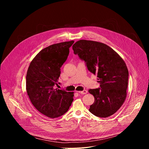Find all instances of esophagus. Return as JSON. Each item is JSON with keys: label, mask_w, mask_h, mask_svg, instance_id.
Returning a JSON list of instances; mask_svg holds the SVG:
<instances>
[{"label": "esophagus", "mask_w": 149, "mask_h": 149, "mask_svg": "<svg viewBox=\"0 0 149 149\" xmlns=\"http://www.w3.org/2000/svg\"><path fill=\"white\" fill-rule=\"evenodd\" d=\"M78 93H79V94H86L87 93V90H83V91H77Z\"/></svg>", "instance_id": "34e87169"}]
</instances>
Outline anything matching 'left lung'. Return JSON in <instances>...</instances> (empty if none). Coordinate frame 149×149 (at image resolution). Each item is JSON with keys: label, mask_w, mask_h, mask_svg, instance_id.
I'll use <instances>...</instances> for the list:
<instances>
[{"label": "left lung", "mask_w": 149, "mask_h": 149, "mask_svg": "<svg viewBox=\"0 0 149 149\" xmlns=\"http://www.w3.org/2000/svg\"><path fill=\"white\" fill-rule=\"evenodd\" d=\"M72 49L86 62L88 70L97 75L100 84L101 88L88 90L95 99L89 111L99 117L114 114L127 96L129 71L125 62L111 48L99 42L79 40Z\"/></svg>", "instance_id": "left-lung-1"}]
</instances>
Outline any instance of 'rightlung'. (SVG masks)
Listing matches in <instances>:
<instances>
[{
  "mask_svg": "<svg viewBox=\"0 0 149 149\" xmlns=\"http://www.w3.org/2000/svg\"><path fill=\"white\" fill-rule=\"evenodd\" d=\"M74 42H60L42 49L27 71L26 89L32 104L38 111L51 118L64 114L74 100L73 92L54 88Z\"/></svg>",
  "mask_w": 149,
  "mask_h": 149,
  "instance_id": "1",
  "label": "right lung"
}]
</instances>
